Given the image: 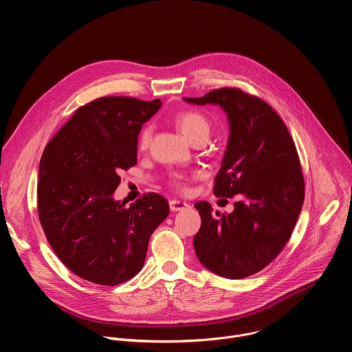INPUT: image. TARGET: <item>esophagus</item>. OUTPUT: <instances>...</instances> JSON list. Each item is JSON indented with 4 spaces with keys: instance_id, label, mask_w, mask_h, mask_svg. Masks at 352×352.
Masks as SVG:
<instances>
[{
    "instance_id": "34e87169",
    "label": "esophagus",
    "mask_w": 352,
    "mask_h": 352,
    "mask_svg": "<svg viewBox=\"0 0 352 352\" xmlns=\"http://www.w3.org/2000/svg\"><path fill=\"white\" fill-rule=\"evenodd\" d=\"M186 208H189V205L185 204V202H181V200H175V199L170 200V209L173 212H179V210H184Z\"/></svg>"
}]
</instances>
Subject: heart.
Wrapping results in <instances>:
<instances>
[{"label": "heart", "instance_id": "obj_1", "mask_svg": "<svg viewBox=\"0 0 352 352\" xmlns=\"http://www.w3.org/2000/svg\"><path fill=\"white\" fill-rule=\"evenodd\" d=\"M175 124L181 133L189 140L193 142L196 139H209L212 132V122L210 120L199 111L188 110L182 111L175 117ZM150 138H152V126L146 125L142 128L139 133V148L144 150L147 148L150 143Z\"/></svg>", "mask_w": 352, "mask_h": 352}]
</instances>
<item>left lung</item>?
<instances>
[{"label": "left lung", "mask_w": 352, "mask_h": 352, "mask_svg": "<svg viewBox=\"0 0 352 352\" xmlns=\"http://www.w3.org/2000/svg\"><path fill=\"white\" fill-rule=\"evenodd\" d=\"M185 102L217 104L230 136L216 196H238L234 212L213 216L197 202L202 224L193 238L199 262L217 276L236 280L265 269L288 242L304 205L305 185L295 143L280 116L262 98L223 87Z\"/></svg>", "instance_id": "8db88e82"}]
</instances>
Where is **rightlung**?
<instances>
[{"label":"right lung","instance_id":"right-lung-1","mask_svg":"<svg viewBox=\"0 0 352 352\" xmlns=\"http://www.w3.org/2000/svg\"><path fill=\"white\" fill-rule=\"evenodd\" d=\"M162 102L100 97L79 107L44 148L37 210L60 261L76 276L117 285L136 276L150 235L166 220V197L150 192L129 208L114 200L120 173L136 164L138 135Z\"/></svg>","mask_w":352,"mask_h":352}]
</instances>
